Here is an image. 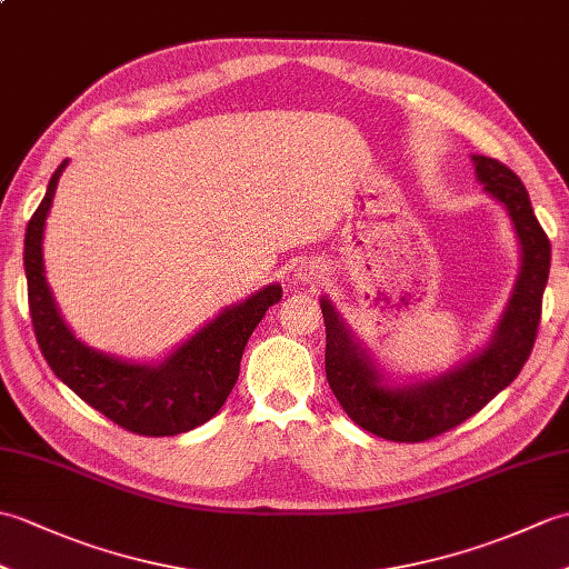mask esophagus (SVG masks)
Listing matches in <instances>:
<instances>
[{"mask_svg":"<svg viewBox=\"0 0 569 569\" xmlns=\"http://www.w3.org/2000/svg\"><path fill=\"white\" fill-rule=\"evenodd\" d=\"M298 276H300V281H306V283H318L322 278V271L318 269V266H300Z\"/></svg>","mask_w":569,"mask_h":569,"instance_id":"34e87169","label":"esophagus"}]
</instances>
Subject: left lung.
Masks as SVG:
<instances>
[{
	"instance_id": "1",
	"label": "left lung",
	"mask_w": 569,
	"mask_h": 569,
	"mask_svg": "<svg viewBox=\"0 0 569 569\" xmlns=\"http://www.w3.org/2000/svg\"><path fill=\"white\" fill-rule=\"evenodd\" d=\"M477 180L511 214L521 241V271L503 316L485 349L442 377L389 386L328 298H320L325 318V371L345 413L359 428L393 442H422L452 430L479 413L503 391L533 352L542 291L550 273V239L530 208L528 190L509 166L489 156H471Z\"/></svg>"
}]
</instances>
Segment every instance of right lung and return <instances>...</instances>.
Here are the masks:
<instances>
[{
    "label": "right lung",
    "instance_id": "add662e5",
    "mask_svg": "<svg viewBox=\"0 0 569 569\" xmlns=\"http://www.w3.org/2000/svg\"><path fill=\"white\" fill-rule=\"evenodd\" d=\"M66 166L56 168L23 239L29 310L41 355L68 389L129 432L166 438L202 426L234 389L249 337L283 288L271 283L244 303L224 308L159 365H134L82 345L60 318L43 276V227Z\"/></svg>",
    "mask_w": 569,
    "mask_h": 569
}]
</instances>
